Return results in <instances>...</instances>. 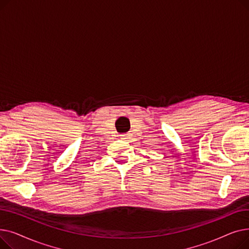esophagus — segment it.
Wrapping results in <instances>:
<instances>
[{
  "label": "esophagus",
  "mask_w": 249,
  "mask_h": 249,
  "mask_svg": "<svg viewBox=\"0 0 249 249\" xmlns=\"http://www.w3.org/2000/svg\"><path fill=\"white\" fill-rule=\"evenodd\" d=\"M120 136H121L122 139H124V140H126V141H129V140H130V137H131V135H130L129 133H127V134H121Z\"/></svg>",
  "instance_id": "esophagus-1"
}]
</instances>
